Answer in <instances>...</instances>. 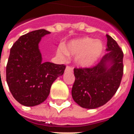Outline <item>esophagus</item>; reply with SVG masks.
<instances>
[{"mask_svg":"<svg viewBox=\"0 0 134 134\" xmlns=\"http://www.w3.org/2000/svg\"><path fill=\"white\" fill-rule=\"evenodd\" d=\"M65 71L66 72H72V71H73V67H70V66H67L66 67V69H65Z\"/></svg>","mask_w":134,"mask_h":134,"instance_id":"esophagus-1","label":"esophagus"}]
</instances>
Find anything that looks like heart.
Returning <instances> with one entry per match:
<instances>
[{"mask_svg":"<svg viewBox=\"0 0 134 134\" xmlns=\"http://www.w3.org/2000/svg\"><path fill=\"white\" fill-rule=\"evenodd\" d=\"M103 50V44L100 40L89 37L79 38L71 41L64 49L61 47L58 50L59 55H77L76 62L80 66L90 67L96 62Z\"/></svg>","mask_w":134,"mask_h":134,"instance_id":"1","label":"heart"}]
</instances>
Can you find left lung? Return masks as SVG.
I'll return each mask as SVG.
<instances>
[{
  "label": "left lung",
  "mask_w": 134,
  "mask_h": 134,
  "mask_svg": "<svg viewBox=\"0 0 134 134\" xmlns=\"http://www.w3.org/2000/svg\"><path fill=\"white\" fill-rule=\"evenodd\" d=\"M106 36L108 52L100 61L92 67L74 69L75 80L72 96L85 108L93 109L105 105L115 95L121 84L124 52L111 36L108 34Z\"/></svg>",
  "instance_id": "1"
}]
</instances>
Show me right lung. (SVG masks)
<instances>
[{
  "label": "right lung",
  "instance_id": "add662e5",
  "mask_svg": "<svg viewBox=\"0 0 134 134\" xmlns=\"http://www.w3.org/2000/svg\"><path fill=\"white\" fill-rule=\"evenodd\" d=\"M50 34L38 29L21 36L13 44L6 66V81L16 100L25 106L43 103L50 93L52 85L63 75L66 66L42 62L38 43Z\"/></svg>",
  "mask_w": 134,
  "mask_h": 134
}]
</instances>
